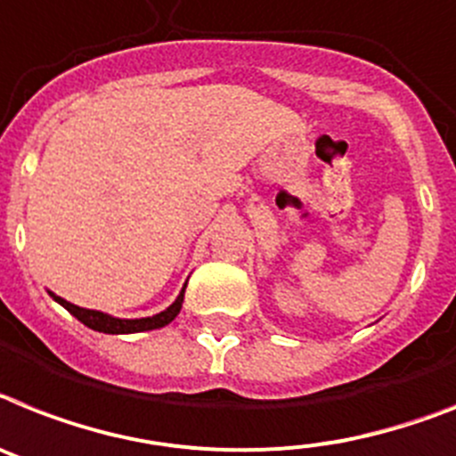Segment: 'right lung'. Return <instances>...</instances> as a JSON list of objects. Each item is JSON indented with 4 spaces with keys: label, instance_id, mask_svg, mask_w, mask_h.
<instances>
[{
    "label": "right lung",
    "instance_id": "add662e5",
    "mask_svg": "<svg viewBox=\"0 0 456 456\" xmlns=\"http://www.w3.org/2000/svg\"><path fill=\"white\" fill-rule=\"evenodd\" d=\"M185 287L187 282L183 285L181 294L175 297L174 304L167 308V311L157 313L152 317H139V320H122V317H113L109 313H102V311H90V308H80V305L69 304L67 299L62 297H57V294L51 292L53 299L57 301L60 305H64L76 320L86 324V327L94 329V331H102V334H139V331H152V329H159V327H167V324L174 320L183 308V297H185Z\"/></svg>",
    "mask_w": 456,
    "mask_h": 456
}]
</instances>
